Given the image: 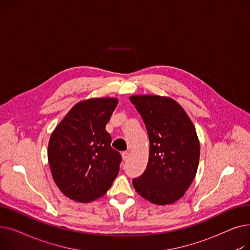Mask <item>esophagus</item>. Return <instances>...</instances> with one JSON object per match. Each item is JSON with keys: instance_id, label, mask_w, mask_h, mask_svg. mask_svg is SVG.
Listing matches in <instances>:
<instances>
[{"instance_id": "esophagus-1", "label": "esophagus", "mask_w": 250, "mask_h": 250, "mask_svg": "<svg viewBox=\"0 0 250 250\" xmlns=\"http://www.w3.org/2000/svg\"><path fill=\"white\" fill-rule=\"evenodd\" d=\"M122 156H123V159H124V160H126V159L128 158V156H129V152H126V151H125V152H123V153H122Z\"/></svg>"}]
</instances>
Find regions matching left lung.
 I'll use <instances>...</instances> for the list:
<instances>
[{"label": "left lung", "instance_id": "8db88e82", "mask_svg": "<svg viewBox=\"0 0 250 250\" xmlns=\"http://www.w3.org/2000/svg\"><path fill=\"white\" fill-rule=\"evenodd\" d=\"M150 141L147 168L133 179L136 191L155 205H170L185 195L195 177L200 141L190 118L175 100L159 95H134Z\"/></svg>", "mask_w": 250, "mask_h": 250}]
</instances>
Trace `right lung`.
Wrapping results in <instances>:
<instances>
[{
	"mask_svg": "<svg viewBox=\"0 0 250 250\" xmlns=\"http://www.w3.org/2000/svg\"><path fill=\"white\" fill-rule=\"evenodd\" d=\"M117 102L113 97L78 102L50 135L47 157L52 178L73 201L99 199L120 171L122 156L111 148L105 129Z\"/></svg>",
	"mask_w": 250,
	"mask_h": 250,
	"instance_id": "right-lung-1",
	"label": "right lung"
}]
</instances>
